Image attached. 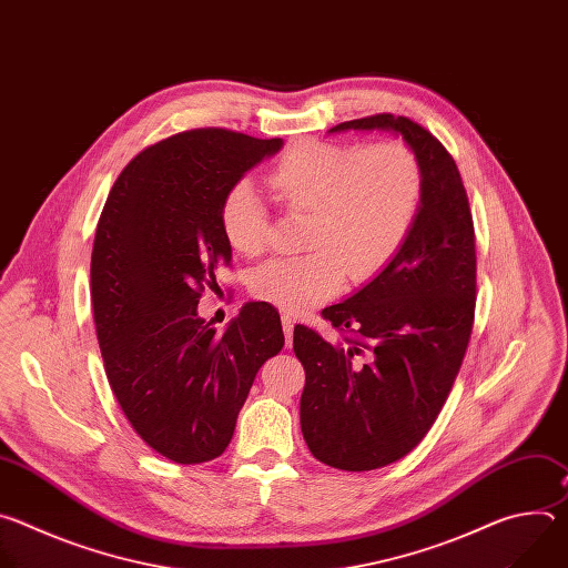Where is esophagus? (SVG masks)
I'll return each instance as SVG.
<instances>
[{"mask_svg":"<svg viewBox=\"0 0 568 568\" xmlns=\"http://www.w3.org/2000/svg\"><path fill=\"white\" fill-rule=\"evenodd\" d=\"M281 323H283L285 342H287V346H292V337H294V326H296V318H294L292 314H283V316H281Z\"/></svg>","mask_w":568,"mask_h":568,"instance_id":"obj_1","label":"esophagus"}]
</instances>
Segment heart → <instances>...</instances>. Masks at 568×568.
Here are the masks:
<instances>
[{"label":"heart","instance_id":"heart-1","mask_svg":"<svg viewBox=\"0 0 568 568\" xmlns=\"http://www.w3.org/2000/svg\"><path fill=\"white\" fill-rule=\"evenodd\" d=\"M290 211L310 213L307 254L272 258L250 276L256 298L303 312L353 281L379 274L407 242L423 202V171L402 141L373 145L303 141L292 145L270 173ZM229 245L258 254L267 245V211L250 182H235L220 211Z\"/></svg>","mask_w":568,"mask_h":568}]
</instances>
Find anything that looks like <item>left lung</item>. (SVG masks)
<instances>
[{
	"label": "left lung",
	"instance_id": "obj_1",
	"mask_svg": "<svg viewBox=\"0 0 568 568\" xmlns=\"http://www.w3.org/2000/svg\"><path fill=\"white\" fill-rule=\"evenodd\" d=\"M344 130L399 134L423 171L420 211L402 250L359 292L321 312L342 342L294 328L305 368L301 432L312 456L368 471L407 456L454 386L471 337L476 242L460 173L432 132L393 114L331 128Z\"/></svg>",
	"mask_w": 568,
	"mask_h": 568
}]
</instances>
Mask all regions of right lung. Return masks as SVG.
Instances as JSON below:
<instances>
[{
  "instance_id": "right-lung-1",
  "label": "right lung",
  "mask_w": 568,
  "mask_h": 568,
  "mask_svg": "<svg viewBox=\"0 0 568 568\" xmlns=\"http://www.w3.org/2000/svg\"><path fill=\"white\" fill-rule=\"evenodd\" d=\"M283 139L202 128L139 152L114 182L92 250V310L108 382L156 454L217 458L258 368L285 337L270 303L242 305L222 335L197 314L231 263L220 211L229 189Z\"/></svg>"
}]
</instances>
